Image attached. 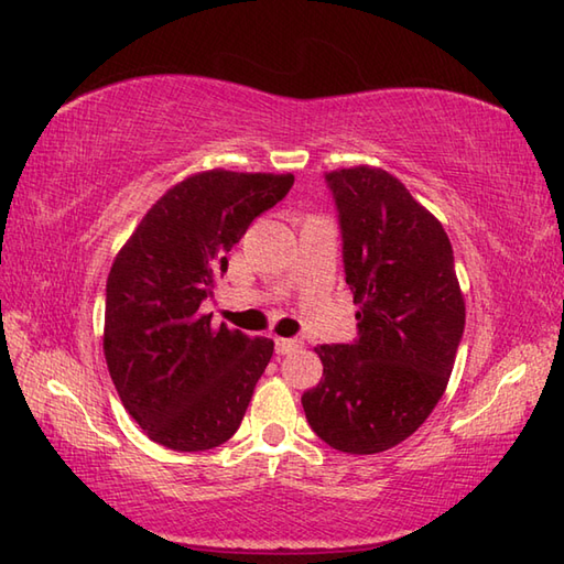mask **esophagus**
<instances>
[{
  "mask_svg": "<svg viewBox=\"0 0 564 564\" xmlns=\"http://www.w3.org/2000/svg\"><path fill=\"white\" fill-rule=\"evenodd\" d=\"M297 346H301V341H297V339H283V337H279V339H275V354L285 356V354L295 351Z\"/></svg>",
  "mask_w": 564,
  "mask_h": 564,
  "instance_id": "esophagus-1",
  "label": "esophagus"
}]
</instances>
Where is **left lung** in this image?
<instances>
[{"label": "left lung", "instance_id": "8db88e82", "mask_svg": "<svg viewBox=\"0 0 564 564\" xmlns=\"http://www.w3.org/2000/svg\"><path fill=\"white\" fill-rule=\"evenodd\" d=\"M325 178L358 337L317 346L325 370L303 410L327 446L370 455L398 446L434 412L463 339L465 303L446 230L400 178L376 166Z\"/></svg>", "mask_w": 564, "mask_h": 564}]
</instances>
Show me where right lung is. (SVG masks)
<instances>
[{
	"instance_id": "1",
	"label": "right lung",
	"mask_w": 564,
	"mask_h": 564,
	"mask_svg": "<svg viewBox=\"0 0 564 564\" xmlns=\"http://www.w3.org/2000/svg\"><path fill=\"white\" fill-rule=\"evenodd\" d=\"M293 174L210 170L154 203L106 281L104 356L128 414L160 446H220L242 424L273 341L210 325L198 307L251 220L283 200Z\"/></svg>"
}]
</instances>
